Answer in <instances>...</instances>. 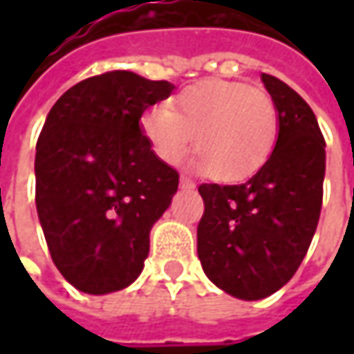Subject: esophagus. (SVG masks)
Instances as JSON below:
<instances>
[{"label":"esophagus","mask_w":354,"mask_h":354,"mask_svg":"<svg viewBox=\"0 0 354 354\" xmlns=\"http://www.w3.org/2000/svg\"><path fill=\"white\" fill-rule=\"evenodd\" d=\"M179 187L183 189V191H191V189H195V183L191 181V179H187V177H181V183Z\"/></svg>","instance_id":"34e87169"}]
</instances>
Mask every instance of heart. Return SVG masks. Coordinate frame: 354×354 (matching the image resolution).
Wrapping results in <instances>:
<instances>
[{"mask_svg":"<svg viewBox=\"0 0 354 354\" xmlns=\"http://www.w3.org/2000/svg\"><path fill=\"white\" fill-rule=\"evenodd\" d=\"M142 129L169 165L183 159L195 133L198 169L211 171L218 181H242L262 169L274 151L278 108L262 88L209 78L181 90L173 108H149Z\"/></svg>","mask_w":354,"mask_h":354,"instance_id":"b5f03b06","label":"heart"}]
</instances>
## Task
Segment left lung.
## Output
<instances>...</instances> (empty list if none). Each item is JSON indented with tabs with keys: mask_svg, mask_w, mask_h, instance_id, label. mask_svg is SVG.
I'll use <instances>...</instances> for the list:
<instances>
[{
	"mask_svg": "<svg viewBox=\"0 0 354 354\" xmlns=\"http://www.w3.org/2000/svg\"><path fill=\"white\" fill-rule=\"evenodd\" d=\"M260 78L278 108L272 156L246 183L198 187V260L216 288L244 301L276 293L297 272L319 223L325 179L313 110L276 76Z\"/></svg>",
	"mask_w": 354,
	"mask_h": 354,
	"instance_id": "1",
	"label": "left lung"
}]
</instances>
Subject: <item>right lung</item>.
<instances>
[{
    "label": "right lung",
    "mask_w": 354,
    "mask_h": 354,
    "mask_svg": "<svg viewBox=\"0 0 354 354\" xmlns=\"http://www.w3.org/2000/svg\"><path fill=\"white\" fill-rule=\"evenodd\" d=\"M171 92L167 80L112 71L66 90L45 120L37 214L53 262L80 292H120L142 274L179 173L156 156L140 120Z\"/></svg>",
    "instance_id": "add662e5"
}]
</instances>
